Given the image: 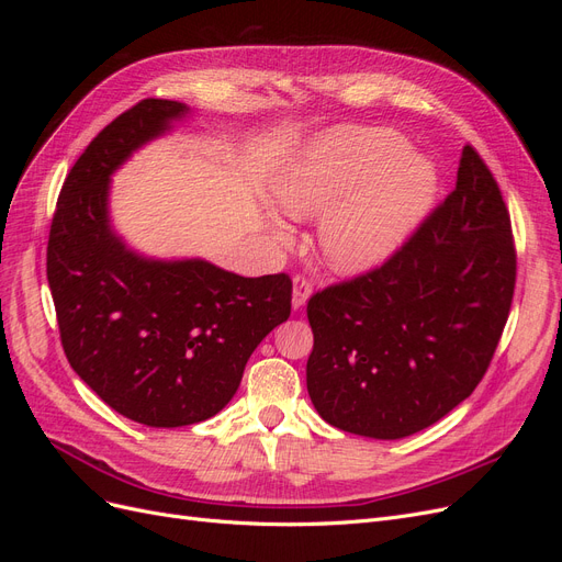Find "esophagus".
Instances as JSON below:
<instances>
[{"label":"esophagus","instance_id":"esophagus-1","mask_svg":"<svg viewBox=\"0 0 562 562\" xmlns=\"http://www.w3.org/2000/svg\"><path fill=\"white\" fill-rule=\"evenodd\" d=\"M312 291H314L312 279L304 277V274H295V279H293V307L295 310L304 307V302L310 300Z\"/></svg>","mask_w":562,"mask_h":562}]
</instances>
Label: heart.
I'll return each mask as SVG.
<instances>
[{
    "label": "heart",
    "instance_id": "b5f03b06",
    "mask_svg": "<svg viewBox=\"0 0 562 562\" xmlns=\"http://www.w3.org/2000/svg\"><path fill=\"white\" fill-rule=\"evenodd\" d=\"M386 128H345L314 147L277 184L281 209L321 223L330 265L366 271L384 262L427 213L436 178L427 161ZM281 236H285L281 232Z\"/></svg>",
    "mask_w": 562,
    "mask_h": 562
}]
</instances>
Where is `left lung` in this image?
I'll return each mask as SVG.
<instances>
[{
    "mask_svg": "<svg viewBox=\"0 0 562 562\" xmlns=\"http://www.w3.org/2000/svg\"><path fill=\"white\" fill-rule=\"evenodd\" d=\"M516 260L499 184L464 145L454 190L382 265L310 297L307 391L318 415L370 438L446 417L495 356Z\"/></svg>",
    "mask_w": 562,
    "mask_h": 562,
    "instance_id": "obj_1",
    "label": "left lung"
}]
</instances>
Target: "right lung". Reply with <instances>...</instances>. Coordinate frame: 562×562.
I'll return each instance as SVG.
<instances>
[{
    "instance_id": "1",
    "label": "right lung",
    "mask_w": 562,
    "mask_h": 562,
    "mask_svg": "<svg viewBox=\"0 0 562 562\" xmlns=\"http://www.w3.org/2000/svg\"><path fill=\"white\" fill-rule=\"evenodd\" d=\"M184 112L145 98L100 131L63 182L46 248L72 370L119 415L164 429L223 411L293 300L283 271L246 279L203 260H143L110 232V173Z\"/></svg>"
}]
</instances>
